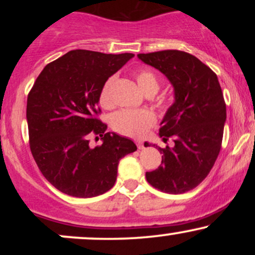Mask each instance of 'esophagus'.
Returning <instances> with one entry per match:
<instances>
[{
	"mask_svg": "<svg viewBox=\"0 0 255 255\" xmlns=\"http://www.w3.org/2000/svg\"><path fill=\"white\" fill-rule=\"evenodd\" d=\"M136 146H137V148H139V150H142V148H144V141H140V140H137Z\"/></svg>",
	"mask_w": 255,
	"mask_h": 255,
	"instance_id": "esophagus-1",
	"label": "esophagus"
}]
</instances>
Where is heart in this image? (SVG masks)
Returning a JSON list of instances; mask_svg holds the SVG:
<instances>
[{
    "instance_id": "b5f03b06",
    "label": "heart",
    "mask_w": 255,
    "mask_h": 255,
    "mask_svg": "<svg viewBox=\"0 0 255 255\" xmlns=\"http://www.w3.org/2000/svg\"><path fill=\"white\" fill-rule=\"evenodd\" d=\"M135 80L146 96H154L160 86L159 78L150 69H140L135 73ZM115 77H110L105 81L99 92V104L103 108H110L111 87ZM156 124V116L150 110L145 109H124L114 114L110 125L118 133L130 137H142Z\"/></svg>"
}]
</instances>
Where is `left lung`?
Wrapping results in <instances>:
<instances>
[{"label":"left lung","instance_id":"8db88e82","mask_svg":"<svg viewBox=\"0 0 255 255\" xmlns=\"http://www.w3.org/2000/svg\"><path fill=\"white\" fill-rule=\"evenodd\" d=\"M137 58L163 73L174 87V103L160 122L159 136L164 142L172 136L175 145H153L163 154L162 164L146 172V180L170 194L191 191L209 175L221 151L227 108L217 75L180 50L139 54Z\"/></svg>","mask_w":255,"mask_h":255}]
</instances>
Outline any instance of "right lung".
Masks as SVG:
<instances>
[{
    "label": "right lung",
    "mask_w": 255,
    "mask_h": 255,
    "mask_svg": "<svg viewBox=\"0 0 255 255\" xmlns=\"http://www.w3.org/2000/svg\"><path fill=\"white\" fill-rule=\"evenodd\" d=\"M131 57L72 50L46 64L28 93L32 156L44 177L64 194L92 198L108 192L120 159L136 151L130 139L107 131L96 118L102 86ZM90 133L101 136V146L90 147Z\"/></svg>",
    "instance_id": "add662e5"
}]
</instances>
